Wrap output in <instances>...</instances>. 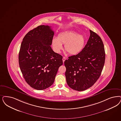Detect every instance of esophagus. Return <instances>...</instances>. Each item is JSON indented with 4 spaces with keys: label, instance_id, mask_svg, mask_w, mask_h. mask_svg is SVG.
<instances>
[{
    "label": "esophagus",
    "instance_id": "34e87169",
    "mask_svg": "<svg viewBox=\"0 0 121 121\" xmlns=\"http://www.w3.org/2000/svg\"><path fill=\"white\" fill-rule=\"evenodd\" d=\"M65 60H66V58H65V57H63V62L64 63V61H65Z\"/></svg>",
    "mask_w": 121,
    "mask_h": 121
}]
</instances>
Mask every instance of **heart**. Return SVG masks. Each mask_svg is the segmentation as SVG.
Wrapping results in <instances>:
<instances>
[{
    "mask_svg": "<svg viewBox=\"0 0 121 121\" xmlns=\"http://www.w3.org/2000/svg\"><path fill=\"white\" fill-rule=\"evenodd\" d=\"M85 40L83 36L77 34L74 31H67L59 34L58 38H54L52 44L55 52L60 53L63 50L62 44L69 54L75 55L79 54L83 48Z\"/></svg>",
    "mask_w": 121,
    "mask_h": 121,
    "instance_id": "obj_1",
    "label": "heart"
}]
</instances>
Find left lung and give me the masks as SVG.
<instances>
[{
	"label": "left lung",
	"instance_id": "obj_1",
	"mask_svg": "<svg viewBox=\"0 0 121 121\" xmlns=\"http://www.w3.org/2000/svg\"><path fill=\"white\" fill-rule=\"evenodd\" d=\"M86 45L78 54L71 56L64 62L68 85L83 91L90 88L100 77L105 58L104 46L101 38L90 30Z\"/></svg>",
	"mask_w": 121,
	"mask_h": 121
}]
</instances>
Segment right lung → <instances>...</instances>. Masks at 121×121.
<instances>
[{"label":"right lung","instance_id":"1","mask_svg":"<svg viewBox=\"0 0 121 121\" xmlns=\"http://www.w3.org/2000/svg\"><path fill=\"white\" fill-rule=\"evenodd\" d=\"M54 32L48 25H40L25 35L19 54V63L27 83L42 90L54 83L63 57L50 46Z\"/></svg>","mask_w":121,"mask_h":121}]
</instances>
